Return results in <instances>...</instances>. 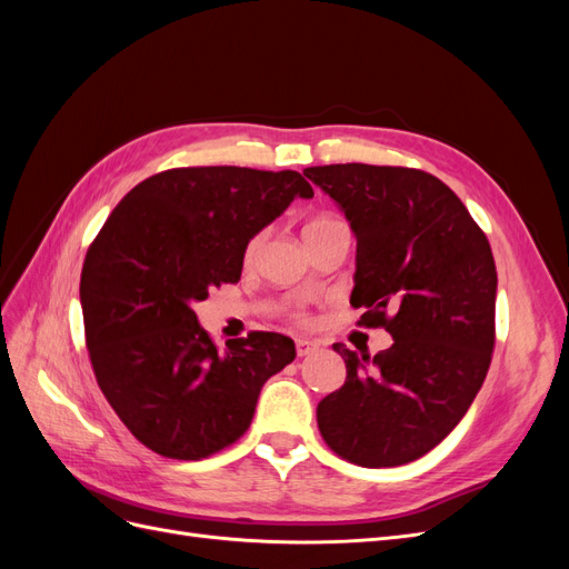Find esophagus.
I'll return each instance as SVG.
<instances>
[{
    "label": "esophagus",
    "instance_id": "34e87169",
    "mask_svg": "<svg viewBox=\"0 0 569 569\" xmlns=\"http://www.w3.org/2000/svg\"><path fill=\"white\" fill-rule=\"evenodd\" d=\"M320 343L311 341V339H297V353L299 356H311L313 351H318Z\"/></svg>",
    "mask_w": 569,
    "mask_h": 569
}]
</instances>
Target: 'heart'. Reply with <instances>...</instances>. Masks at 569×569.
Returning a JSON list of instances; mask_svg holds the SVG:
<instances>
[{"mask_svg":"<svg viewBox=\"0 0 569 569\" xmlns=\"http://www.w3.org/2000/svg\"><path fill=\"white\" fill-rule=\"evenodd\" d=\"M335 218H318V220H313V222H308L306 226V230L303 232H308V230H313V228H320V226H327V222H332ZM258 242H261V237H256V239H251L249 242V247H247V258H251L253 253H256V249H258ZM306 316L303 313H299V320H303Z\"/></svg>","mask_w":569,"mask_h":569,"instance_id":"heart-1","label":"heart"}]
</instances>
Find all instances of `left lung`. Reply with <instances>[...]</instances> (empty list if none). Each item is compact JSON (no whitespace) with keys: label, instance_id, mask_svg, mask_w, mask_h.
I'll use <instances>...</instances> for the list:
<instances>
[{"label":"left lung","instance_id":"8db88e82","mask_svg":"<svg viewBox=\"0 0 569 569\" xmlns=\"http://www.w3.org/2000/svg\"><path fill=\"white\" fill-rule=\"evenodd\" d=\"M356 232L351 306L393 343L358 356L318 403L330 449L363 468H396L435 449L485 382L496 343V263L487 234L439 178L418 168L335 163L303 170Z\"/></svg>","mask_w":569,"mask_h":569}]
</instances>
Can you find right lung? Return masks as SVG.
Returning <instances> with one entry per match:
<instances>
[{
	"instance_id": "right-lung-1",
	"label": "right lung",
	"mask_w": 569,
	"mask_h": 569,
	"mask_svg": "<svg viewBox=\"0 0 569 569\" xmlns=\"http://www.w3.org/2000/svg\"><path fill=\"white\" fill-rule=\"evenodd\" d=\"M313 187L297 170L197 166L132 187L88 249L80 303L99 389L137 441L176 460L228 449L297 356L278 332L218 349L192 306L237 282L249 239Z\"/></svg>"
}]
</instances>
